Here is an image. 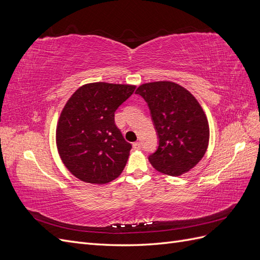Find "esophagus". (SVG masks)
I'll return each mask as SVG.
<instances>
[{
	"mask_svg": "<svg viewBox=\"0 0 260 260\" xmlns=\"http://www.w3.org/2000/svg\"><path fill=\"white\" fill-rule=\"evenodd\" d=\"M133 148H135V149H140L141 148V143L140 142L133 143Z\"/></svg>",
	"mask_w": 260,
	"mask_h": 260,
	"instance_id": "34e87169",
	"label": "esophagus"
}]
</instances>
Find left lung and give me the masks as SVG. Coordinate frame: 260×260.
Returning a JSON list of instances; mask_svg holds the SVG:
<instances>
[{"label": "left lung", "instance_id": "obj_1", "mask_svg": "<svg viewBox=\"0 0 260 260\" xmlns=\"http://www.w3.org/2000/svg\"><path fill=\"white\" fill-rule=\"evenodd\" d=\"M147 103L158 138L148 156L152 166L177 177L192 169L205 155L209 125L205 113L192 94L171 81L140 85L136 91Z\"/></svg>", "mask_w": 260, "mask_h": 260}]
</instances>
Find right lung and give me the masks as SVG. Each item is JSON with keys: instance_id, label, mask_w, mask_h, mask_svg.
Listing matches in <instances>:
<instances>
[{"instance_id": "add662e5", "label": "right lung", "mask_w": 260, "mask_h": 260, "mask_svg": "<svg viewBox=\"0 0 260 260\" xmlns=\"http://www.w3.org/2000/svg\"><path fill=\"white\" fill-rule=\"evenodd\" d=\"M135 85L84 84L68 100L56 129L60 158L72 174L88 183L104 184L119 177L132 145L115 123V112Z\"/></svg>"}]
</instances>
